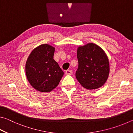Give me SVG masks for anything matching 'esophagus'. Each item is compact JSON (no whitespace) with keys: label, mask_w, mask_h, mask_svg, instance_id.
Wrapping results in <instances>:
<instances>
[{"label":"esophagus","mask_w":133,"mask_h":133,"mask_svg":"<svg viewBox=\"0 0 133 133\" xmlns=\"http://www.w3.org/2000/svg\"><path fill=\"white\" fill-rule=\"evenodd\" d=\"M71 73H72V70H67L66 71V75H71Z\"/></svg>","instance_id":"34e87169"}]
</instances>
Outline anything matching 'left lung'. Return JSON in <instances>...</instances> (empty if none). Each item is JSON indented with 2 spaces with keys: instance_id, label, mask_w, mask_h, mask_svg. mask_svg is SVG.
I'll use <instances>...</instances> for the list:
<instances>
[{
  "instance_id": "8db88e82",
  "label": "left lung",
  "mask_w": 133,
  "mask_h": 133,
  "mask_svg": "<svg viewBox=\"0 0 133 133\" xmlns=\"http://www.w3.org/2000/svg\"><path fill=\"white\" fill-rule=\"evenodd\" d=\"M78 66L76 77L81 85L89 90L97 89L104 84L109 77V59L97 45L88 43L77 49Z\"/></svg>"
}]
</instances>
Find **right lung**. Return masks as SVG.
<instances>
[{
    "instance_id": "add662e5",
    "label": "right lung",
    "mask_w": 133,
    "mask_h": 133,
    "mask_svg": "<svg viewBox=\"0 0 133 133\" xmlns=\"http://www.w3.org/2000/svg\"><path fill=\"white\" fill-rule=\"evenodd\" d=\"M55 48L44 44L31 51L26 63V74L33 88L41 92H50L56 88L63 71L53 59Z\"/></svg>"
}]
</instances>
